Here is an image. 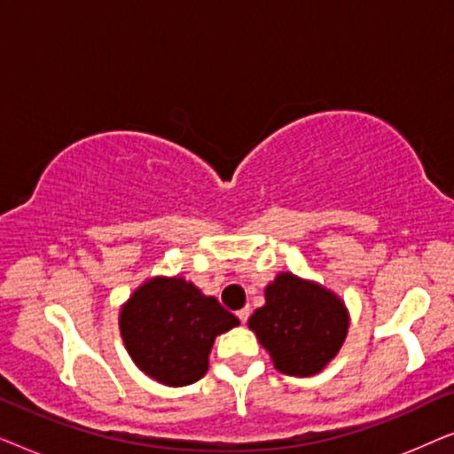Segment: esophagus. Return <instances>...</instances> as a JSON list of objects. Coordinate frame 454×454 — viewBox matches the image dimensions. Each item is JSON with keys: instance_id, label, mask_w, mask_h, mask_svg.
<instances>
[{"instance_id": "1", "label": "esophagus", "mask_w": 454, "mask_h": 454, "mask_svg": "<svg viewBox=\"0 0 454 454\" xmlns=\"http://www.w3.org/2000/svg\"><path fill=\"white\" fill-rule=\"evenodd\" d=\"M250 312H252V309H250V306L241 308V309H239V312H238V318H239V320H241V322H244V325H246V322H247V318H250Z\"/></svg>"}]
</instances>
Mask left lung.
I'll return each mask as SVG.
<instances>
[{"mask_svg":"<svg viewBox=\"0 0 454 454\" xmlns=\"http://www.w3.org/2000/svg\"><path fill=\"white\" fill-rule=\"evenodd\" d=\"M264 300L247 326L278 372L314 376L337 357L349 333V309L334 291L294 272H278L266 285Z\"/></svg>","mask_w":454,"mask_h":454,"instance_id":"left-lung-1","label":"left lung"}]
</instances>
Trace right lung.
<instances>
[{
  "instance_id": "obj_1",
  "label": "right lung",
  "mask_w": 454,
  "mask_h": 454,
  "mask_svg": "<svg viewBox=\"0 0 454 454\" xmlns=\"http://www.w3.org/2000/svg\"><path fill=\"white\" fill-rule=\"evenodd\" d=\"M239 320L184 277H151L120 309V333L138 370L165 387H188L208 370L215 339Z\"/></svg>"
}]
</instances>
